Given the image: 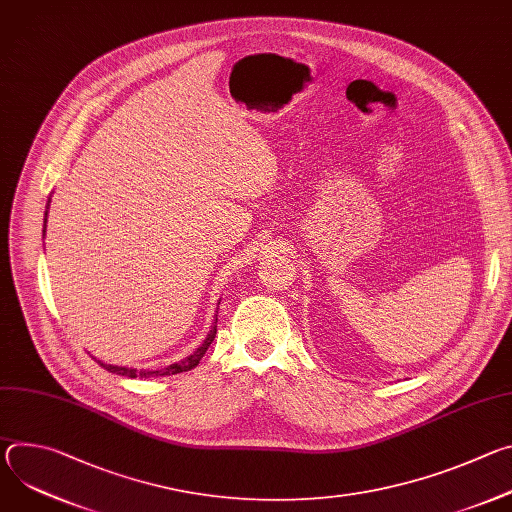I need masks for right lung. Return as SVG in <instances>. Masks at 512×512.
I'll use <instances>...</instances> for the list:
<instances>
[{
	"mask_svg": "<svg viewBox=\"0 0 512 512\" xmlns=\"http://www.w3.org/2000/svg\"><path fill=\"white\" fill-rule=\"evenodd\" d=\"M48 206H50V200H48ZM46 206V208H48ZM46 214H48V210L44 212V233H46ZM221 304V302H218ZM214 336H216V320H214V324H212V328H210V332H208V336L204 338V342L190 354V356H186L184 360H178V362H174V364H170V367H166V369H148V371H137V369H127V367H117V364H105V362H101V360H97L103 369H107L109 373H113V375H121V377H129V379H150V377H170V375H178V373H186V371H192L196 364L200 362V358L204 356V352L208 350V346L212 344V340H214Z\"/></svg>",
	"mask_w": 512,
	"mask_h": 512,
	"instance_id": "add662e5",
	"label": "right lung"
}]
</instances>
